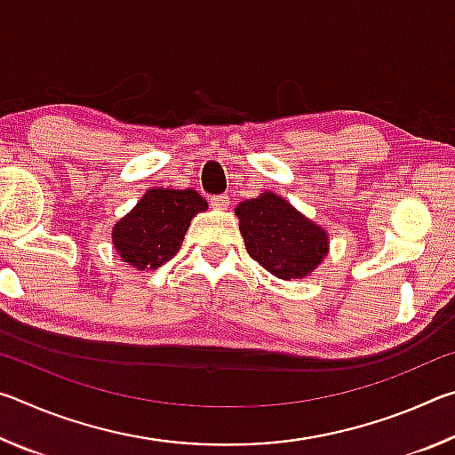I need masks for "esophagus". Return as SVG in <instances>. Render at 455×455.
I'll list each match as a JSON object with an SVG mask.
<instances>
[{
    "mask_svg": "<svg viewBox=\"0 0 455 455\" xmlns=\"http://www.w3.org/2000/svg\"><path fill=\"white\" fill-rule=\"evenodd\" d=\"M211 204L214 206V209L225 211L228 206V196L227 195H214V196H211Z\"/></svg>",
    "mask_w": 455,
    "mask_h": 455,
    "instance_id": "esophagus-1",
    "label": "esophagus"
}]
</instances>
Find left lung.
<instances>
[{
  "label": "left lung",
  "mask_w": 455,
  "mask_h": 455,
  "mask_svg": "<svg viewBox=\"0 0 455 455\" xmlns=\"http://www.w3.org/2000/svg\"><path fill=\"white\" fill-rule=\"evenodd\" d=\"M249 255L281 279H301L327 255V235L273 192L236 206Z\"/></svg>",
  "instance_id": "1"
}]
</instances>
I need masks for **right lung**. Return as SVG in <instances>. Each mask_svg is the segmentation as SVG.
<instances>
[{"label": "right lung", "instance_id": "obj_1", "mask_svg": "<svg viewBox=\"0 0 455 455\" xmlns=\"http://www.w3.org/2000/svg\"><path fill=\"white\" fill-rule=\"evenodd\" d=\"M209 204L196 190L152 188L112 230L120 259L136 268H156L179 252L190 219Z\"/></svg>", "mask_w": 455, "mask_h": 455}]
</instances>
